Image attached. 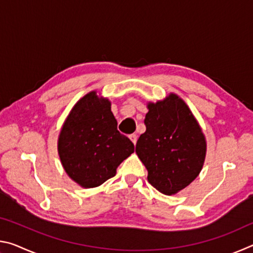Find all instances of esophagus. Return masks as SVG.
I'll list each match as a JSON object with an SVG mask.
<instances>
[{"label":"esophagus","instance_id":"34e87169","mask_svg":"<svg viewBox=\"0 0 253 253\" xmlns=\"http://www.w3.org/2000/svg\"><path fill=\"white\" fill-rule=\"evenodd\" d=\"M129 138H130L131 142L136 145V142H137V135H136V134H131V135L129 136Z\"/></svg>","mask_w":253,"mask_h":253}]
</instances>
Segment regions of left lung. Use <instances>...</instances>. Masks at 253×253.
Listing matches in <instances>:
<instances>
[{
  "label": "left lung",
  "instance_id": "left-lung-1",
  "mask_svg": "<svg viewBox=\"0 0 253 253\" xmlns=\"http://www.w3.org/2000/svg\"><path fill=\"white\" fill-rule=\"evenodd\" d=\"M146 131L139 136L136 154L148 172L147 179L165 195H174L199 176L207 155V139L182 98L170 92L148 102Z\"/></svg>",
  "mask_w": 253,
  "mask_h": 253
}]
</instances>
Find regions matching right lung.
I'll use <instances>...</instances> for the list:
<instances>
[{"instance_id": "1", "label": "right lung", "mask_w": 253, "mask_h": 253, "mask_svg": "<svg viewBox=\"0 0 253 253\" xmlns=\"http://www.w3.org/2000/svg\"><path fill=\"white\" fill-rule=\"evenodd\" d=\"M134 144L117 130L111 102L90 91L76 102L60 130L58 154L72 181L84 188L101 185L116 175Z\"/></svg>"}]
</instances>
